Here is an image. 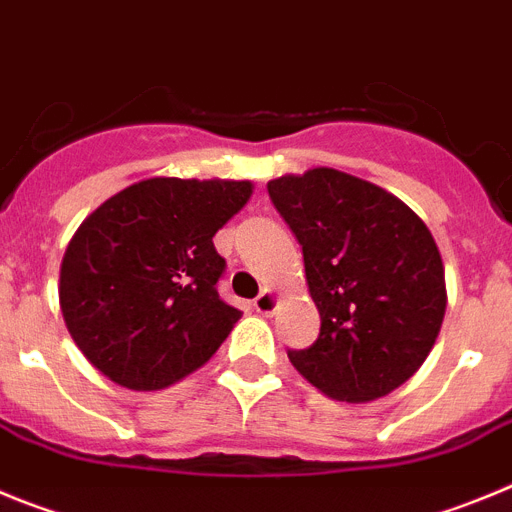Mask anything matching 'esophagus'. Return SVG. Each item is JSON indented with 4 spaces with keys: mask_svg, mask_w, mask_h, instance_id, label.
<instances>
[{
    "mask_svg": "<svg viewBox=\"0 0 512 512\" xmlns=\"http://www.w3.org/2000/svg\"><path fill=\"white\" fill-rule=\"evenodd\" d=\"M275 306H278V296H275L270 288H265L260 296L255 298V311L262 313V316H270V313L275 311Z\"/></svg>",
    "mask_w": 512,
    "mask_h": 512,
    "instance_id": "1",
    "label": "esophagus"
}]
</instances>
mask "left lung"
Here are the masks:
<instances>
[{"instance_id":"left-lung-1","label":"left lung","mask_w":512,"mask_h":512,"mask_svg":"<svg viewBox=\"0 0 512 512\" xmlns=\"http://www.w3.org/2000/svg\"><path fill=\"white\" fill-rule=\"evenodd\" d=\"M296 234L319 308V339L288 349L329 398L375 400L403 385L439 336L444 262L426 224L393 193L334 168L267 183Z\"/></svg>"}]
</instances>
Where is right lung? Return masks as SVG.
Instances as JSON below:
<instances>
[{
  "label": "right lung",
  "mask_w": 512,
  "mask_h": 512,
  "mask_svg": "<svg viewBox=\"0 0 512 512\" xmlns=\"http://www.w3.org/2000/svg\"><path fill=\"white\" fill-rule=\"evenodd\" d=\"M250 181L150 178L99 206L61 265V311L91 365L130 390L168 388L222 347L239 311L219 298L214 234Z\"/></svg>",
  "instance_id": "obj_1"
}]
</instances>
